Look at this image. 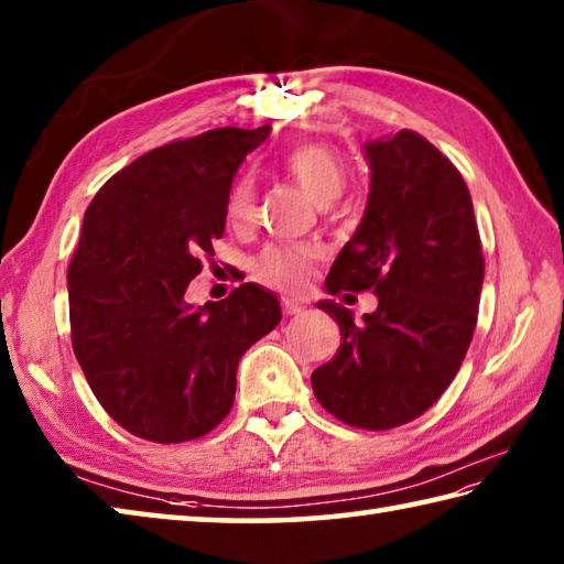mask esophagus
Listing matches in <instances>:
<instances>
[{
    "mask_svg": "<svg viewBox=\"0 0 564 564\" xmlns=\"http://www.w3.org/2000/svg\"><path fill=\"white\" fill-rule=\"evenodd\" d=\"M281 305H283V313H285V315H299V313L305 311L303 305H301L299 301H293V299H283Z\"/></svg>",
    "mask_w": 564,
    "mask_h": 564,
    "instance_id": "obj_1",
    "label": "esophagus"
}]
</instances>
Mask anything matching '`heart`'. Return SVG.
<instances>
[{"instance_id": "heart-1", "label": "heart", "mask_w": 564, "mask_h": 564, "mask_svg": "<svg viewBox=\"0 0 564 564\" xmlns=\"http://www.w3.org/2000/svg\"><path fill=\"white\" fill-rule=\"evenodd\" d=\"M285 170L291 172L295 182L311 194L317 204H330L340 197L347 182L345 160L335 148L325 142H305V145L293 148L283 160ZM253 214V184L251 180H239L234 184L227 199V219L231 224H247ZM317 261V251L305 243H293V247H265L253 259V273L261 281L279 283L285 289H299L313 271Z\"/></svg>"}]
</instances>
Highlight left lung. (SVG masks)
<instances>
[{
	"mask_svg": "<svg viewBox=\"0 0 564 564\" xmlns=\"http://www.w3.org/2000/svg\"><path fill=\"white\" fill-rule=\"evenodd\" d=\"M370 197L325 291H375L377 311L355 323L335 301L317 303L343 343L311 375L340 422L387 432L422 416L464 362L478 321L484 251L460 172L414 130L365 145ZM350 299V293H347Z\"/></svg>",
	"mask_w": 564,
	"mask_h": 564,
	"instance_id": "1",
	"label": "left lung"
}]
</instances>
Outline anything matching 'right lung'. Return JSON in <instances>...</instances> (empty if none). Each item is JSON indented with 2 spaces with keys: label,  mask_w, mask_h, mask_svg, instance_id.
Segmentation results:
<instances>
[{
  "label": "right lung",
  "mask_w": 564,
  "mask_h": 564,
  "mask_svg": "<svg viewBox=\"0 0 564 564\" xmlns=\"http://www.w3.org/2000/svg\"><path fill=\"white\" fill-rule=\"evenodd\" d=\"M271 128L172 140L112 175L68 263L70 343L100 406L130 434L182 444L231 412L237 367L281 323L275 295L243 283L199 308L184 291L221 239L237 167Z\"/></svg>",
  "instance_id": "1"
}]
</instances>
